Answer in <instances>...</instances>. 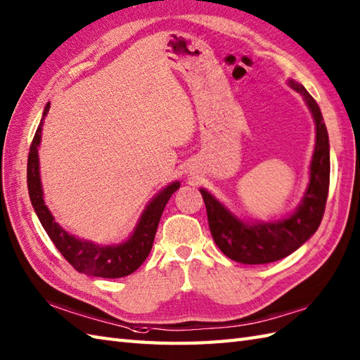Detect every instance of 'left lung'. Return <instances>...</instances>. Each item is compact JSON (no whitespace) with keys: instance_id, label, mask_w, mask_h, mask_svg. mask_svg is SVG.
I'll return each instance as SVG.
<instances>
[{"instance_id":"8db88e82","label":"left lung","mask_w":360,"mask_h":360,"mask_svg":"<svg viewBox=\"0 0 360 360\" xmlns=\"http://www.w3.org/2000/svg\"><path fill=\"white\" fill-rule=\"evenodd\" d=\"M287 84L304 98L316 124V144L310 162V182L296 210L278 221H244L200 188L208 227L221 252L233 261L248 265L270 264L291 255L319 229L330 186V141L321 108L307 89L295 79Z\"/></svg>"}]
</instances>
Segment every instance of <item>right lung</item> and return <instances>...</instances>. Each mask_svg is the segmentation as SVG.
Wrapping results in <instances>:
<instances>
[{
  "mask_svg": "<svg viewBox=\"0 0 360 360\" xmlns=\"http://www.w3.org/2000/svg\"><path fill=\"white\" fill-rule=\"evenodd\" d=\"M49 108L50 103H47L44 107L43 118H41L35 136H33L27 160V188L33 210H35L41 225H43L49 238L52 239L58 252L65 257V261L75 270L89 276L107 279L129 276L138 270L141 264L147 259L150 250L153 247L158 224H160L164 207L169 202L170 196L181 187V184L179 181H174L162 188L156 196H153L152 200L146 205L144 212L141 213L131 235L125 240L120 242V244L99 245L91 240L79 239L75 235H70L69 231H65L55 221L53 214L50 213L49 207L46 205L43 184H41L39 176L38 148Z\"/></svg>",
  "mask_w": 360,
  "mask_h": 360,
  "instance_id": "obj_1",
  "label": "right lung"
}]
</instances>
